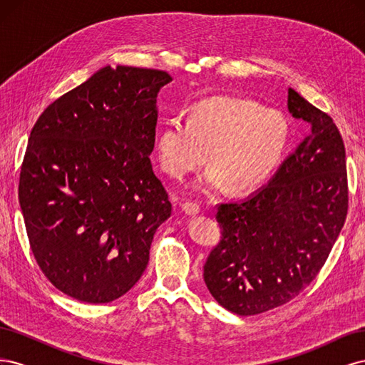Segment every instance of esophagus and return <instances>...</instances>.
Listing matches in <instances>:
<instances>
[{
    "mask_svg": "<svg viewBox=\"0 0 365 365\" xmlns=\"http://www.w3.org/2000/svg\"><path fill=\"white\" fill-rule=\"evenodd\" d=\"M181 207L185 212V215H189V216H196L201 213V207L195 202H184Z\"/></svg>",
    "mask_w": 365,
    "mask_h": 365,
    "instance_id": "1",
    "label": "esophagus"
}]
</instances>
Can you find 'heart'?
Segmentation results:
<instances>
[{"instance_id": "b5f03b06", "label": "heart", "mask_w": 365, "mask_h": 365, "mask_svg": "<svg viewBox=\"0 0 365 365\" xmlns=\"http://www.w3.org/2000/svg\"><path fill=\"white\" fill-rule=\"evenodd\" d=\"M289 121L280 111L248 98L215 96L196 102L189 118L173 117L157 134V160L173 178L207 161L210 168L195 184L213 190L225 184L235 192L252 190L277 168L289 143Z\"/></svg>"}]
</instances>
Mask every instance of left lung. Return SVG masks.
Here are the masks:
<instances>
[{"instance_id": "obj_1", "label": "left lung", "mask_w": 365, "mask_h": 365, "mask_svg": "<svg viewBox=\"0 0 365 365\" xmlns=\"http://www.w3.org/2000/svg\"><path fill=\"white\" fill-rule=\"evenodd\" d=\"M288 109L311 128L267 185L219 204V244L204 264L215 300L237 315L288 303L317 277L349 208L346 149L334 120L292 88Z\"/></svg>"}]
</instances>
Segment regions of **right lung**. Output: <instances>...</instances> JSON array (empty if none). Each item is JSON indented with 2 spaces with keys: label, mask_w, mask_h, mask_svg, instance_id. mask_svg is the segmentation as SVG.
I'll list each match as a JSON object with an SVG mask.
<instances>
[{
  "label": "right lung",
  "mask_w": 365,
  "mask_h": 365,
  "mask_svg": "<svg viewBox=\"0 0 365 365\" xmlns=\"http://www.w3.org/2000/svg\"><path fill=\"white\" fill-rule=\"evenodd\" d=\"M161 70L105 67L46 108L19 173L33 256L59 291L109 303L134 286L172 213L149 155Z\"/></svg>",
  "instance_id": "right-lung-1"
}]
</instances>
